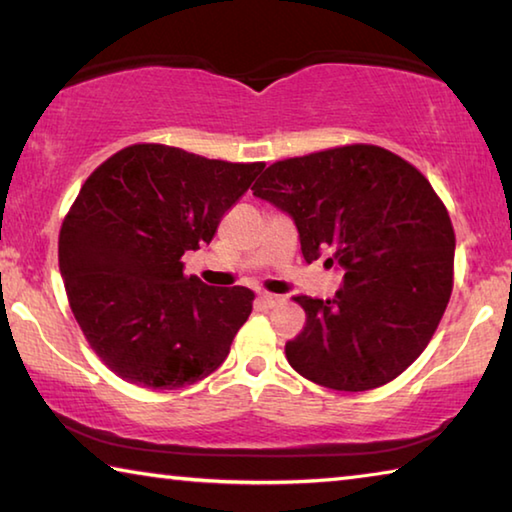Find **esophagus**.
I'll return each mask as SVG.
<instances>
[{
    "instance_id": "obj_1",
    "label": "esophagus",
    "mask_w": 512,
    "mask_h": 512,
    "mask_svg": "<svg viewBox=\"0 0 512 512\" xmlns=\"http://www.w3.org/2000/svg\"><path fill=\"white\" fill-rule=\"evenodd\" d=\"M257 300L262 302V305H264L266 309H273V307L282 305V302H284V298H282V296H273V293H259V298H257Z\"/></svg>"
}]
</instances>
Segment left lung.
Wrapping results in <instances>:
<instances>
[{
	"instance_id": "obj_1",
	"label": "left lung",
	"mask_w": 512,
	"mask_h": 512,
	"mask_svg": "<svg viewBox=\"0 0 512 512\" xmlns=\"http://www.w3.org/2000/svg\"><path fill=\"white\" fill-rule=\"evenodd\" d=\"M253 196L296 223L305 262L343 271L332 300L298 296L287 343L302 377L332 391L384 386L427 348L452 296L454 228L429 180L386 149L352 144L271 164Z\"/></svg>"
}]
</instances>
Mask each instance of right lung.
<instances>
[{
	"mask_svg": "<svg viewBox=\"0 0 512 512\" xmlns=\"http://www.w3.org/2000/svg\"><path fill=\"white\" fill-rule=\"evenodd\" d=\"M262 169L133 144L85 180L60 228L58 264L74 318L117 377L173 391L228 357L253 291L207 287L180 259L210 244Z\"/></svg>",
	"mask_w": 512,
	"mask_h": 512,
	"instance_id": "right-lung-1",
	"label": "right lung"
}]
</instances>
